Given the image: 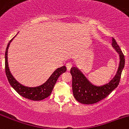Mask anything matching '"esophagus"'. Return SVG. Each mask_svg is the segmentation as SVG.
<instances>
[{
  "label": "esophagus",
  "mask_w": 129,
  "mask_h": 129,
  "mask_svg": "<svg viewBox=\"0 0 129 129\" xmlns=\"http://www.w3.org/2000/svg\"><path fill=\"white\" fill-rule=\"evenodd\" d=\"M72 62H67V64H66V67H67V69L68 71H69V70L71 69V68L72 67Z\"/></svg>",
  "instance_id": "34e87169"
}]
</instances>
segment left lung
Listing matches in <instances>:
<instances>
[{
    "instance_id": "8db88e82",
    "label": "left lung",
    "mask_w": 129,
    "mask_h": 129,
    "mask_svg": "<svg viewBox=\"0 0 129 129\" xmlns=\"http://www.w3.org/2000/svg\"><path fill=\"white\" fill-rule=\"evenodd\" d=\"M112 47L117 51L120 57V63L115 76L109 82L102 86H95L91 84L81 71L76 67L71 69L72 77V91L76 100L82 104H94L105 98L118 86L121 74L125 66V57L117 44L112 38Z\"/></svg>"
}]
</instances>
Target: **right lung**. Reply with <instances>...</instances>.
<instances>
[{
  "label": "right lung",
  "mask_w": 129,
  "mask_h": 129,
  "mask_svg": "<svg viewBox=\"0 0 129 129\" xmlns=\"http://www.w3.org/2000/svg\"><path fill=\"white\" fill-rule=\"evenodd\" d=\"M16 35L15 37H16ZM15 37L9 42L5 53V70L9 82L11 86L16 90V92L24 98L33 101L42 100L50 95L58 77L62 73H64L67 71V69L65 66L57 69L51 75L50 77L48 79V80L40 86H36V87H27L22 85L16 81V79L11 73L9 68L8 61H7L9 47Z\"/></svg>",
  "instance_id": "1"
}]
</instances>
